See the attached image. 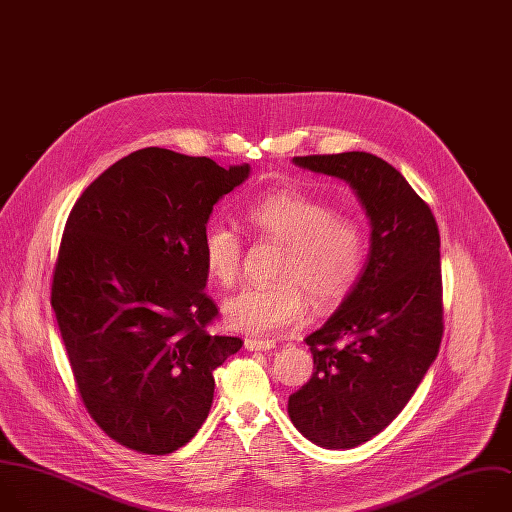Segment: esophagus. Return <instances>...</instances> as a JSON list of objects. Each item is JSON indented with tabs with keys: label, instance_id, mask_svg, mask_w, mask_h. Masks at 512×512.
<instances>
[{
	"label": "esophagus",
	"instance_id": "1",
	"mask_svg": "<svg viewBox=\"0 0 512 512\" xmlns=\"http://www.w3.org/2000/svg\"><path fill=\"white\" fill-rule=\"evenodd\" d=\"M244 347L248 351H272L276 347L274 341H260V339H246Z\"/></svg>",
	"mask_w": 512,
	"mask_h": 512
}]
</instances>
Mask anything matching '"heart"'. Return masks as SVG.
<instances>
[{
	"mask_svg": "<svg viewBox=\"0 0 512 512\" xmlns=\"http://www.w3.org/2000/svg\"><path fill=\"white\" fill-rule=\"evenodd\" d=\"M244 222L284 244L278 282L254 284L226 302L228 325L252 337H276L309 319V292L323 309L343 300L367 262V236L355 218L296 187H278L252 199ZM244 244L236 230L216 222L203 230L201 258L212 280L232 286L242 270Z\"/></svg>",
	"mask_w": 512,
	"mask_h": 512,
	"instance_id": "b5f03b06",
	"label": "heart"
}]
</instances>
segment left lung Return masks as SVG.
I'll return each mask as SVG.
<instances>
[{
    "instance_id": "8db88e82",
    "label": "left lung",
    "mask_w": 512,
    "mask_h": 512,
    "mask_svg": "<svg viewBox=\"0 0 512 512\" xmlns=\"http://www.w3.org/2000/svg\"><path fill=\"white\" fill-rule=\"evenodd\" d=\"M294 163L345 179L371 220L365 272L341 309L304 339L315 371L288 397V416L304 438L345 450L397 418L440 351V232L428 203L377 155H306Z\"/></svg>"
}]
</instances>
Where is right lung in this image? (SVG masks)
Masks as SVG:
<instances>
[{
    "mask_svg": "<svg viewBox=\"0 0 512 512\" xmlns=\"http://www.w3.org/2000/svg\"><path fill=\"white\" fill-rule=\"evenodd\" d=\"M250 165L139 149L98 175L66 220L50 302L78 395L115 442L165 456L206 422L214 371L240 337L210 333L201 238Z\"/></svg>",
    "mask_w": 512,
    "mask_h": 512,
    "instance_id": "add662e5",
    "label": "right lung"
}]
</instances>
